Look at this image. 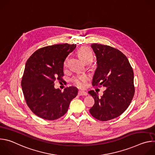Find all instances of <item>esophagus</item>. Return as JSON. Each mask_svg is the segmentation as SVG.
Segmentation results:
<instances>
[{"mask_svg": "<svg viewBox=\"0 0 155 155\" xmlns=\"http://www.w3.org/2000/svg\"><path fill=\"white\" fill-rule=\"evenodd\" d=\"M78 94L79 96H87V93L85 91H79L78 93Z\"/></svg>", "mask_w": 155, "mask_h": 155, "instance_id": "obj_1", "label": "esophagus"}]
</instances>
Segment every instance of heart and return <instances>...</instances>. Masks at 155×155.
Masks as SVG:
<instances>
[{
	"label": "heart",
	"instance_id": "b5f03b06",
	"mask_svg": "<svg viewBox=\"0 0 155 155\" xmlns=\"http://www.w3.org/2000/svg\"><path fill=\"white\" fill-rule=\"evenodd\" d=\"M78 54L79 57L84 62H90L93 60V53L90 48L87 47H82L78 51ZM68 58H66L64 62V67L65 68L68 64ZM86 78L84 77H80L73 80L74 84L79 87H82L84 86Z\"/></svg>",
	"mask_w": 155,
	"mask_h": 155
}]
</instances>
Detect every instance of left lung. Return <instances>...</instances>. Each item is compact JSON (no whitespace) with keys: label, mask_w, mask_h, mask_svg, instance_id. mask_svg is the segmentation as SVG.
Wrapping results in <instances>:
<instances>
[{"label":"left lung","mask_w":155,"mask_h":155,"mask_svg":"<svg viewBox=\"0 0 155 155\" xmlns=\"http://www.w3.org/2000/svg\"><path fill=\"white\" fill-rule=\"evenodd\" d=\"M91 47L97 63L93 83L106 90L101 97L93 90L88 92L95 101L90 112L106 121L121 115L130 105L135 93L134 72L127 57L118 49L97 43Z\"/></svg>","instance_id":"8db88e82"}]
</instances>
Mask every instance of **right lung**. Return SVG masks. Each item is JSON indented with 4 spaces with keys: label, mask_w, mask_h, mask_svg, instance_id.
I'll list each match as a JSON object with an SVG mask.
<instances>
[{
    "label": "right lung",
    "mask_w": 155,
    "mask_h": 155,
    "mask_svg": "<svg viewBox=\"0 0 155 155\" xmlns=\"http://www.w3.org/2000/svg\"><path fill=\"white\" fill-rule=\"evenodd\" d=\"M76 48L75 44H58L35 51L26 62L21 86L26 102L40 118L55 120L68 112L71 101L78 93L74 86L61 92L56 81H62L64 60Z\"/></svg>",
    "instance_id": "right-lung-1"
}]
</instances>
